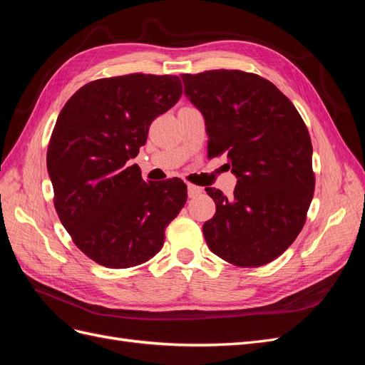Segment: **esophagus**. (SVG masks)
Returning a JSON list of instances; mask_svg holds the SVG:
<instances>
[{
	"label": "esophagus",
	"mask_w": 365,
	"mask_h": 365,
	"mask_svg": "<svg viewBox=\"0 0 365 365\" xmlns=\"http://www.w3.org/2000/svg\"><path fill=\"white\" fill-rule=\"evenodd\" d=\"M187 190H189V196H190V197H195V196H197L200 193H202V189H201V187L193 185V184H189V185H187Z\"/></svg>",
	"instance_id": "34e87169"
}]
</instances>
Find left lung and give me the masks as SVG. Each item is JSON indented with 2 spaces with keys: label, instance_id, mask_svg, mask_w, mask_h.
Returning a JSON list of instances; mask_svg holds the SVG:
<instances>
[{
  "label": "left lung",
  "instance_id": "1",
  "mask_svg": "<svg viewBox=\"0 0 365 365\" xmlns=\"http://www.w3.org/2000/svg\"><path fill=\"white\" fill-rule=\"evenodd\" d=\"M185 97L205 120L208 155L227 153L237 185L230 197L207 187L215 216L208 248L242 268L277 259L304 222L315 190L312 143L302 115L277 86L240 70L181 74Z\"/></svg>",
  "mask_w": 365,
  "mask_h": 365
}]
</instances>
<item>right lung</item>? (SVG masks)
Instances as JSON below:
<instances>
[{
    "label": "right lung",
    "mask_w": 365,
    "mask_h": 365,
    "mask_svg": "<svg viewBox=\"0 0 365 365\" xmlns=\"http://www.w3.org/2000/svg\"><path fill=\"white\" fill-rule=\"evenodd\" d=\"M181 94L176 76L106 77L77 90L56 120L47 150L54 208L76 247L102 267L152 259L187 201L184 181L145 182L128 164Z\"/></svg>",
    "instance_id": "add662e5"
}]
</instances>
